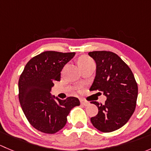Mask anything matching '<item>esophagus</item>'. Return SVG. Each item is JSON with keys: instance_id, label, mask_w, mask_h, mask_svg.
Returning <instances> with one entry per match:
<instances>
[{"instance_id": "esophagus-1", "label": "esophagus", "mask_w": 151, "mask_h": 151, "mask_svg": "<svg viewBox=\"0 0 151 151\" xmlns=\"http://www.w3.org/2000/svg\"><path fill=\"white\" fill-rule=\"evenodd\" d=\"M80 103H81V104L84 105V106H88V105L89 104V102H88V101H85V100L83 99H80Z\"/></svg>"}]
</instances>
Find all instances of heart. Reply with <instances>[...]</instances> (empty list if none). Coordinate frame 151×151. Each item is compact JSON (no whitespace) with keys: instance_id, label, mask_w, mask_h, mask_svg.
Listing matches in <instances>:
<instances>
[{"instance_id":"obj_1","label":"heart","mask_w":151,"mask_h":151,"mask_svg":"<svg viewBox=\"0 0 151 151\" xmlns=\"http://www.w3.org/2000/svg\"><path fill=\"white\" fill-rule=\"evenodd\" d=\"M92 63H93V60L91 58L86 55L81 56V57L78 59V64L80 68L84 67L85 66H87V65Z\"/></svg>"}]
</instances>
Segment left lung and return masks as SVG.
<instances>
[{
    "label": "left lung",
    "instance_id": "left-lung-1",
    "mask_svg": "<svg viewBox=\"0 0 151 151\" xmlns=\"http://www.w3.org/2000/svg\"><path fill=\"white\" fill-rule=\"evenodd\" d=\"M88 55L96 63L94 81L90 91L102 92L106 97L104 104H96L99 112L91 118L93 126L102 132L117 130L128 122L135 110L138 87L132 70L115 53L93 51Z\"/></svg>",
    "mask_w": 151,
    "mask_h": 151
}]
</instances>
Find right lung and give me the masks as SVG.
I'll use <instances>...</instances> for the list:
<instances>
[{"instance_id":"obj_1","label":"right lung","mask_w":151,"mask_h":151,"mask_svg":"<svg viewBox=\"0 0 151 151\" xmlns=\"http://www.w3.org/2000/svg\"><path fill=\"white\" fill-rule=\"evenodd\" d=\"M75 52L45 51L30 59L18 83L21 107L32 126L46 134H55L66 124L67 116L80 104L76 97L61 100L50 93L55 80Z\"/></svg>"}]
</instances>
